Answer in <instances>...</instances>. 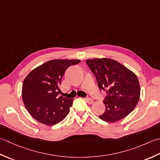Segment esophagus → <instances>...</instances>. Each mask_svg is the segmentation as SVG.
<instances>
[{
  "label": "esophagus",
  "mask_w": 160,
  "mask_h": 160,
  "mask_svg": "<svg viewBox=\"0 0 160 160\" xmlns=\"http://www.w3.org/2000/svg\"><path fill=\"white\" fill-rule=\"evenodd\" d=\"M85 100L86 101V102H88V103H90V104H92V103L94 102L93 99H90V98H88H88H86V99H85Z\"/></svg>",
  "instance_id": "obj_1"
}]
</instances>
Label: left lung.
<instances>
[{"instance_id": "obj_1", "label": "left lung", "mask_w": 160, "mask_h": 160, "mask_svg": "<svg viewBox=\"0 0 160 160\" xmlns=\"http://www.w3.org/2000/svg\"><path fill=\"white\" fill-rule=\"evenodd\" d=\"M86 61L96 77L99 88L107 93L103 101L106 110L99 118L112 123L128 115L135 109L140 97V86L136 74L111 58H94Z\"/></svg>"}]
</instances>
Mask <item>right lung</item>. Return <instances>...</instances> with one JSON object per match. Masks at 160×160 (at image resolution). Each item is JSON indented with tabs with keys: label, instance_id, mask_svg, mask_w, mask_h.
<instances>
[{
	"label": "right lung",
	"instance_id": "add662e5",
	"mask_svg": "<svg viewBox=\"0 0 160 160\" xmlns=\"http://www.w3.org/2000/svg\"><path fill=\"white\" fill-rule=\"evenodd\" d=\"M80 61H49L32 70L25 78L22 86V101L29 113L37 121L53 126L68 115L74 99L58 97L59 86L67 68Z\"/></svg>",
	"mask_w": 160,
	"mask_h": 160
}]
</instances>
